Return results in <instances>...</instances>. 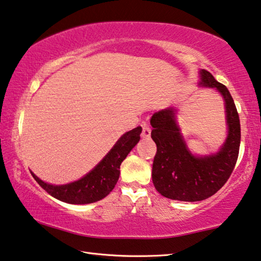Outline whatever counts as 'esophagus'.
I'll list each match as a JSON object with an SVG mask.
<instances>
[{"mask_svg": "<svg viewBox=\"0 0 261 261\" xmlns=\"http://www.w3.org/2000/svg\"><path fill=\"white\" fill-rule=\"evenodd\" d=\"M150 136H151V129H150L149 126L144 124L143 131H142V137H143V138H149Z\"/></svg>", "mask_w": 261, "mask_h": 261, "instance_id": "34e87169", "label": "esophagus"}]
</instances>
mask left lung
I'll list each match as a JSON object with an SVG mask.
<instances>
[{
	"label": "left lung",
	"instance_id": "left-lung-1",
	"mask_svg": "<svg viewBox=\"0 0 261 261\" xmlns=\"http://www.w3.org/2000/svg\"><path fill=\"white\" fill-rule=\"evenodd\" d=\"M201 88H216L225 102L227 137L218 152L194 155L189 150L177 123V110L168 108L151 117V138L157 145L152 181L169 199L199 201L223 188L234 169L240 146V120L230 91L207 70L199 71Z\"/></svg>",
	"mask_w": 261,
	"mask_h": 261
}]
</instances>
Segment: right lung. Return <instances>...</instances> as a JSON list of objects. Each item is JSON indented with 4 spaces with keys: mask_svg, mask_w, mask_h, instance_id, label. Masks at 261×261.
<instances>
[{
    "mask_svg": "<svg viewBox=\"0 0 261 261\" xmlns=\"http://www.w3.org/2000/svg\"><path fill=\"white\" fill-rule=\"evenodd\" d=\"M142 127L137 126L120 137L106 157L81 179L64 185H53L31 172L42 189L56 199L69 204H90L107 197L119 178L120 164L141 139Z\"/></svg>",
    "mask_w": 261,
    "mask_h": 261,
    "instance_id": "obj_1",
    "label": "right lung"
}]
</instances>
